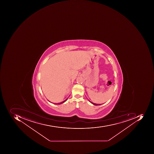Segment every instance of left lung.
<instances>
[{"mask_svg": "<svg viewBox=\"0 0 154 154\" xmlns=\"http://www.w3.org/2000/svg\"><path fill=\"white\" fill-rule=\"evenodd\" d=\"M89 101L91 103V104H93V105H95V106H100V105H101V104H95V103H94L91 102V101H90L89 100Z\"/></svg>", "mask_w": 154, "mask_h": 154, "instance_id": "obj_1", "label": "left lung"}]
</instances>
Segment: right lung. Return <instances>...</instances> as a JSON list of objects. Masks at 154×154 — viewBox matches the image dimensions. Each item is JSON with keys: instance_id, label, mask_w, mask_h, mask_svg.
<instances>
[{"instance_id": "obj_1", "label": "right lung", "mask_w": 154, "mask_h": 154, "mask_svg": "<svg viewBox=\"0 0 154 154\" xmlns=\"http://www.w3.org/2000/svg\"><path fill=\"white\" fill-rule=\"evenodd\" d=\"M67 100V99H66V100H65L61 102L60 103H54V104H55V105H60V104H63V103H64L66 101V100Z\"/></svg>"}]
</instances>
